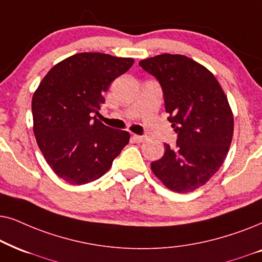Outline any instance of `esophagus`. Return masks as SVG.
<instances>
[{
	"label": "esophagus",
	"instance_id": "1",
	"mask_svg": "<svg viewBox=\"0 0 262 262\" xmlns=\"http://www.w3.org/2000/svg\"><path fill=\"white\" fill-rule=\"evenodd\" d=\"M146 139V137H144V135H133V140L135 142H142Z\"/></svg>",
	"mask_w": 262,
	"mask_h": 262
}]
</instances>
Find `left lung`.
<instances>
[{
  "instance_id": "left-lung-1",
  "label": "left lung",
  "mask_w": 262,
  "mask_h": 262,
  "mask_svg": "<svg viewBox=\"0 0 262 262\" xmlns=\"http://www.w3.org/2000/svg\"><path fill=\"white\" fill-rule=\"evenodd\" d=\"M139 66L162 86L177 134L176 145L164 144V156L151 169L169 189L189 193L204 186L228 155L233 134L228 98L214 75L187 56L162 54Z\"/></svg>"
}]
</instances>
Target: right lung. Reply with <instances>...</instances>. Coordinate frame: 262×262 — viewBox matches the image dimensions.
<instances>
[{
  "instance_id": "obj_1",
  "label": "right lung",
  "mask_w": 262,
  "mask_h": 262,
  "mask_svg": "<svg viewBox=\"0 0 262 262\" xmlns=\"http://www.w3.org/2000/svg\"><path fill=\"white\" fill-rule=\"evenodd\" d=\"M133 58L81 52L54 66L32 98L33 132L54 172L71 184L102 177L129 142L128 132L97 120L104 92Z\"/></svg>"
}]
</instances>
